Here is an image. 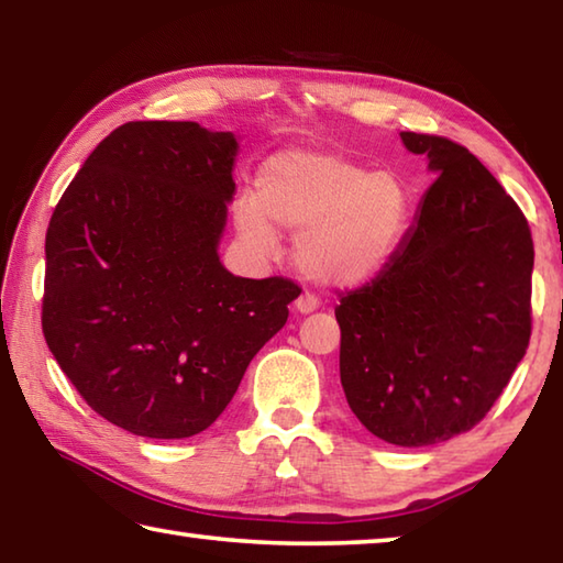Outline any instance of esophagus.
<instances>
[{"mask_svg":"<svg viewBox=\"0 0 563 563\" xmlns=\"http://www.w3.org/2000/svg\"><path fill=\"white\" fill-rule=\"evenodd\" d=\"M318 308V298L312 292H302L298 295V300H295V310L302 312V316H308V312H312Z\"/></svg>","mask_w":563,"mask_h":563,"instance_id":"1","label":"esophagus"}]
</instances>
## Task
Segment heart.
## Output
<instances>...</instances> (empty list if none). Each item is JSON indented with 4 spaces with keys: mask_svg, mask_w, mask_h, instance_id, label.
Masks as SVG:
<instances>
[{
    "mask_svg": "<svg viewBox=\"0 0 563 563\" xmlns=\"http://www.w3.org/2000/svg\"><path fill=\"white\" fill-rule=\"evenodd\" d=\"M261 206L245 198L238 223L273 243L267 221L302 231L300 271L332 285L365 283L393 258L409 221V194L387 170H369L330 151H283L261 168Z\"/></svg>",
    "mask_w": 563,
    "mask_h": 563,
    "instance_id": "obj_1",
    "label": "heart"
}]
</instances>
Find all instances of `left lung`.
I'll return each instance as SVG.
<instances>
[{"label": "left lung", "instance_id": "obj_1", "mask_svg": "<svg viewBox=\"0 0 563 563\" xmlns=\"http://www.w3.org/2000/svg\"><path fill=\"white\" fill-rule=\"evenodd\" d=\"M437 176L379 275L340 292V383L379 440L427 446L487 417L531 338L533 243L521 208L482 161L402 131Z\"/></svg>", "mask_w": 563, "mask_h": 563}]
</instances>
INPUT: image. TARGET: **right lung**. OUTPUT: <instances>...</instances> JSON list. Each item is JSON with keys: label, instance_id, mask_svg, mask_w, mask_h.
Returning <instances> with one entry per match:
<instances>
[{"label": "right lung", "instance_id": "add662e5", "mask_svg": "<svg viewBox=\"0 0 563 563\" xmlns=\"http://www.w3.org/2000/svg\"><path fill=\"white\" fill-rule=\"evenodd\" d=\"M235 151L231 131L196 121L123 123L46 228V345L93 412L131 434L208 430L300 295L218 261Z\"/></svg>", "mask_w": 563, "mask_h": 563}]
</instances>
